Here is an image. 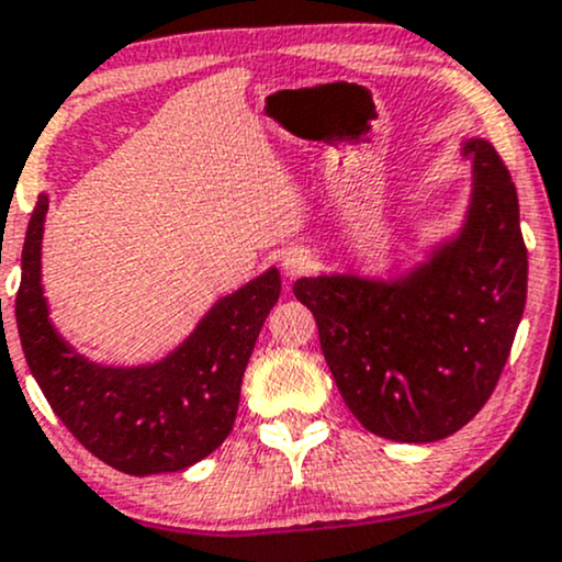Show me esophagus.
<instances>
[{
	"label": "esophagus",
	"mask_w": 562,
	"mask_h": 562,
	"mask_svg": "<svg viewBox=\"0 0 562 562\" xmlns=\"http://www.w3.org/2000/svg\"><path fill=\"white\" fill-rule=\"evenodd\" d=\"M281 265H283V273H286L289 279H297V276L311 273V270L315 268L311 251L300 249V247L289 249L286 255H283V262H281Z\"/></svg>",
	"instance_id": "obj_1"
}]
</instances>
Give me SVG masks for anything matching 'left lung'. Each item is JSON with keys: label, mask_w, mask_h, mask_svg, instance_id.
Returning <instances> with one entry per match:
<instances>
[{"label": "left lung", "mask_w": 562, "mask_h": 562, "mask_svg": "<svg viewBox=\"0 0 562 562\" xmlns=\"http://www.w3.org/2000/svg\"><path fill=\"white\" fill-rule=\"evenodd\" d=\"M472 201L457 238L398 281L294 283L334 382L369 432L432 443L485 406L526 307L528 251L515 182L494 145L468 140Z\"/></svg>", "instance_id": "left-lung-1"}]
</instances>
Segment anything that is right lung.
<instances>
[{
    "label": "right lung",
    "instance_id": "right-lung-1",
    "mask_svg": "<svg viewBox=\"0 0 562 562\" xmlns=\"http://www.w3.org/2000/svg\"><path fill=\"white\" fill-rule=\"evenodd\" d=\"M44 214L47 196H40L23 244L15 318L23 356L53 412L87 451L127 475L178 472L210 457L236 422L244 371L281 294L279 270L220 300L164 361L100 366L79 356L47 318Z\"/></svg>",
    "mask_w": 562,
    "mask_h": 562
}]
</instances>
